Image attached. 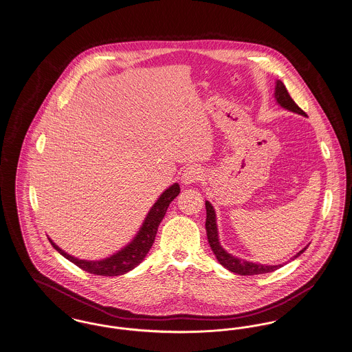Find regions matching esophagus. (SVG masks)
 Returning a JSON list of instances; mask_svg holds the SVG:
<instances>
[{
    "instance_id": "obj_1",
    "label": "esophagus",
    "mask_w": 352,
    "mask_h": 352,
    "mask_svg": "<svg viewBox=\"0 0 352 352\" xmlns=\"http://www.w3.org/2000/svg\"><path fill=\"white\" fill-rule=\"evenodd\" d=\"M201 168H198L197 166H188V168H184L181 181L184 184H197L201 181Z\"/></svg>"
}]
</instances>
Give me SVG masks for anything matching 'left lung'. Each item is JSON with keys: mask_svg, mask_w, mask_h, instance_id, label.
I'll list each match as a JSON object with an SVG mask.
<instances>
[{"mask_svg": "<svg viewBox=\"0 0 352 352\" xmlns=\"http://www.w3.org/2000/svg\"><path fill=\"white\" fill-rule=\"evenodd\" d=\"M276 100L277 102L284 107L285 109L296 112L302 116H306V113L302 111L301 108L296 104V101L293 100L287 92V89L285 88L284 83L281 80H277L276 85ZM206 210H207V219H206V231H207V239H208V244L211 247L212 252L215 253L219 263L224 267V268L237 273L240 276H253V274H263V273H269V272H274L278 268H281L283 265H261V264H253L250 261H244L240 258H236L232 254L227 253L221 248V245L219 244L218 228H217V218H215V211L214 207L210 204V201H206ZM307 248V247H306ZM306 248H303L302 251L298 252L293 260L296 257H298L301 253L305 252Z\"/></svg>", "mask_w": 352, "mask_h": 352, "instance_id": "1", "label": "left lung"}]
</instances>
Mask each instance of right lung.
Listing matches in <instances>:
<instances>
[{"instance_id":"obj_1","label":"right lung","mask_w":352,"mask_h":352,"mask_svg":"<svg viewBox=\"0 0 352 352\" xmlns=\"http://www.w3.org/2000/svg\"><path fill=\"white\" fill-rule=\"evenodd\" d=\"M181 188L179 184H174L170 186L168 190L158 198V201L154 203L151 207L148 217L145 218V221L140 230V232L134 237L133 241L126 245L122 251L118 252L116 254L100 260V261H85V260H79L72 256L67 254L66 252L62 251L59 247H56L50 240L52 247L59 252L62 256H65L71 263H74L76 267L83 269L85 272L91 274H98V276H120L124 274L129 270L135 268L148 254V252L151 248L155 234L158 231V226L162 221V219L166 214L168 204L173 201L175 197H178Z\"/></svg>"}]
</instances>
